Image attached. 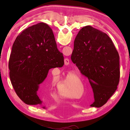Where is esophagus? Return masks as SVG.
<instances>
[{
    "label": "esophagus",
    "instance_id": "esophagus-1",
    "mask_svg": "<svg viewBox=\"0 0 130 130\" xmlns=\"http://www.w3.org/2000/svg\"><path fill=\"white\" fill-rule=\"evenodd\" d=\"M67 61H65V64H67V65H68L69 64V59H68V58H67Z\"/></svg>",
    "mask_w": 130,
    "mask_h": 130
}]
</instances>
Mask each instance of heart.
<instances>
[{
  "label": "heart",
  "mask_w": 130,
  "mask_h": 130,
  "mask_svg": "<svg viewBox=\"0 0 130 130\" xmlns=\"http://www.w3.org/2000/svg\"><path fill=\"white\" fill-rule=\"evenodd\" d=\"M78 87L79 84L76 81L67 78L60 84V89L62 91L63 95L67 97H74L76 96Z\"/></svg>",
  "instance_id": "b5f03b06"
}]
</instances>
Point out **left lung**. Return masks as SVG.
I'll use <instances>...</instances> for the list:
<instances>
[{
    "label": "left lung",
    "instance_id": "1",
    "mask_svg": "<svg viewBox=\"0 0 130 130\" xmlns=\"http://www.w3.org/2000/svg\"><path fill=\"white\" fill-rule=\"evenodd\" d=\"M71 60L88 78L94 99L91 107H102L115 92L120 79L119 56L111 38L85 26L74 39Z\"/></svg>",
    "mask_w": 130,
    "mask_h": 130
}]
</instances>
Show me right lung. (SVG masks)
Returning a JSON list of instances; mask_svg holds the SVG:
<instances>
[{"instance_id": "1", "label": "right lung", "mask_w": 130, "mask_h": 130, "mask_svg": "<svg viewBox=\"0 0 130 130\" xmlns=\"http://www.w3.org/2000/svg\"><path fill=\"white\" fill-rule=\"evenodd\" d=\"M63 60L47 24L39 23L22 31L13 44L8 63L10 80L18 96L26 104H42L37 94L39 85L50 69L63 67Z\"/></svg>"}]
</instances>
